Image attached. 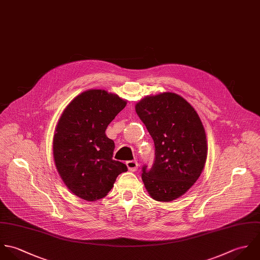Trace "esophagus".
I'll list each match as a JSON object with an SVG mask.
<instances>
[{
	"mask_svg": "<svg viewBox=\"0 0 260 260\" xmlns=\"http://www.w3.org/2000/svg\"><path fill=\"white\" fill-rule=\"evenodd\" d=\"M125 164H126V167H127L128 171L135 172V171L138 170V161H137L136 159H134V160H127Z\"/></svg>",
	"mask_w": 260,
	"mask_h": 260,
	"instance_id": "1",
	"label": "esophagus"
}]
</instances>
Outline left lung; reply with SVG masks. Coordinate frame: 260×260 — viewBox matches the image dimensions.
Wrapping results in <instances>:
<instances>
[{"mask_svg":"<svg viewBox=\"0 0 260 260\" xmlns=\"http://www.w3.org/2000/svg\"><path fill=\"white\" fill-rule=\"evenodd\" d=\"M136 111L155 143V162L143 168L142 179L150 196L170 202L183 196L199 179L207 158L203 123L185 99L174 92L149 95Z\"/></svg>","mask_w":260,"mask_h":260,"instance_id":"obj_1","label":"left lung"}]
</instances>
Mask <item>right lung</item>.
<instances>
[{
    "label": "right lung",
    "instance_id": "obj_1",
    "mask_svg": "<svg viewBox=\"0 0 260 260\" xmlns=\"http://www.w3.org/2000/svg\"><path fill=\"white\" fill-rule=\"evenodd\" d=\"M126 101L104 89H89L74 98L58 119L53 137L56 169L77 197L96 201L105 197L126 166L112 158L114 143L107 125Z\"/></svg>",
    "mask_w": 260,
    "mask_h": 260
}]
</instances>
